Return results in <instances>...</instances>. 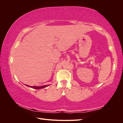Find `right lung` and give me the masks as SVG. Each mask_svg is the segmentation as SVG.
Masks as SVG:
<instances>
[{"instance_id":"right-lung-1","label":"right lung","mask_w":123,"mask_h":123,"mask_svg":"<svg viewBox=\"0 0 123 123\" xmlns=\"http://www.w3.org/2000/svg\"><path fill=\"white\" fill-rule=\"evenodd\" d=\"M26 86H28L29 87H31V88H32L34 89H42V88H44L45 87H46L48 86V85H43L42 86H28V85H26Z\"/></svg>"}]
</instances>
